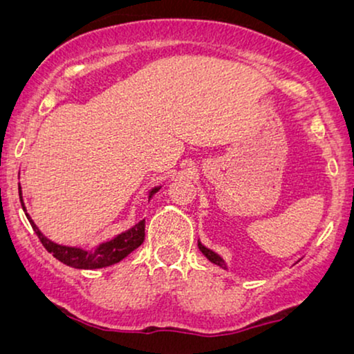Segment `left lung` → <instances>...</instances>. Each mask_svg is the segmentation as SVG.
<instances>
[{"instance_id": "8db88e82", "label": "left lung", "mask_w": 354, "mask_h": 354, "mask_svg": "<svg viewBox=\"0 0 354 354\" xmlns=\"http://www.w3.org/2000/svg\"><path fill=\"white\" fill-rule=\"evenodd\" d=\"M198 248H200V251H201V253H203V254H205V256H206V258L211 261V263H214V264H217V266H219V268H222V269H227V266H225V263H224V259H222L219 254H216V253H214V251H211L209 248H206V246H205V245H201V243H200V241H198Z\"/></svg>"}]
</instances>
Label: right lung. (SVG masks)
<instances>
[{
    "instance_id": "1",
    "label": "right lung",
    "mask_w": 354,
    "mask_h": 354,
    "mask_svg": "<svg viewBox=\"0 0 354 354\" xmlns=\"http://www.w3.org/2000/svg\"><path fill=\"white\" fill-rule=\"evenodd\" d=\"M158 190L159 187H154L153 190L149 192L148 198H151ZM19 198H21L22 207L24 211H26V206H24V201H22L21 185H19ZM26 216L28 222H30V225L33 227V230H35L38 240L41 241V245L45 246L48 253H51L57 261H61V263H64L75 269H100V268H106V266L119 263V261H122L125 256L132 253L133 250H137L145 240V221H140L138 224H135L132 227V229L122 232V234L114 236L113 240L101 243L95 251L93 250L86 251L82 248H75V246L57 245L55 241L48 240L46 236L38 230L35 222L28 217V214Z\"/></svg>"
}]
</instances>
